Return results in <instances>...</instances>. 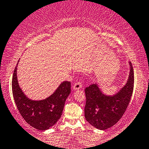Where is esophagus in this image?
Masks as SVG:
<instances>
[{
	"label": "esophagus",
	"mask_w": 149,
	"mask_h": 149,
	"mask_svg": "<svg viewBox=\"0 0 149 149\" xmlns=\"http://www.w3.org/2000/svg\"><path fill=\"white\" fill-rule=\"evenodd\" d=\"M81 87H82V84H81V81H78L74 84L73 88H74V90H79L80 89Z\"/></svg>",
	"instance_id": "1"
}]
</instances>
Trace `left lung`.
I'll return each mask as SVG.
<instances>
[{
    "label": "left lung",
    "instance_id": "obj_1",
    "mask_svg": "<svg viewBox=\"0 0 149 149\" xmlns=\"http://www.w3.org/2000/svg\"><path fill=\"white\" fill-rule=\"evenodd\" d=\"M129 64L130 69L128 79L116 95H104L96 83L86 88L85 118L96 128L101 130L109 128L124 114L132 95L134 83L133 67L131 62Z\"/></svg>",
    "mask_w": 149,
    "mask_h": 149
}]
</instances>
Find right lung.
<instances>
[{"instance_id": "1", "label": "right lung", "mask_w": 149, "mask_h": 149, "mask_svg": "<svg viewBox=\"0 0 149 149\" xmlns=\"http://www.w3.org/2000/svg\"><path fill=\"white\" fill-rule=\"evenodd\" d=\"M17 65L18 63L12 79L13 95L17 107L21 116L31 126L38 130H47L53 126L61 116L65 102L71 93V82L63 81L53 95L45 99L31 100L19 86Z\"/></svg>"}]
</instances>
